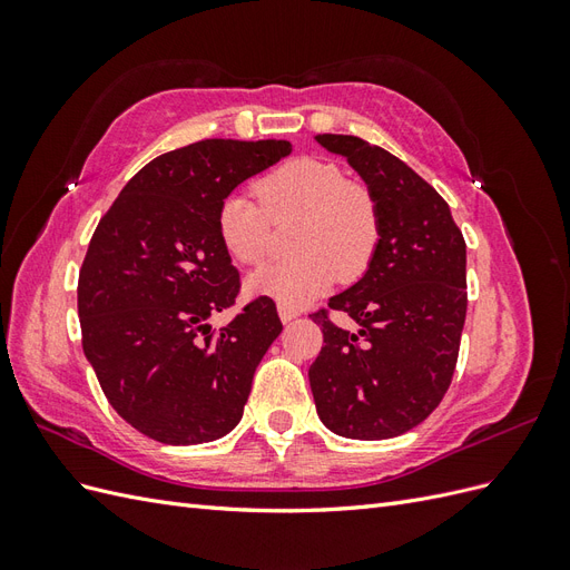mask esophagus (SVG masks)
<instances>
[{
    "label": "esophagus",
    "instance_id": "esophagus-1",
    "mask_svg": "<svg viewBox=\"0 0 570 570\" xmlns=\"http://www.w3.org/2000/svg\"><path fill=\"white\" fill-rule=\"evenodd\" d=\"M278 316H281V321H283V323H289L292 318H297V316H299V312H297V308H292V306L278 304Z\"/></svg>",
    "mask_w": 570,
    "mask_h": 570
}]
</instances>
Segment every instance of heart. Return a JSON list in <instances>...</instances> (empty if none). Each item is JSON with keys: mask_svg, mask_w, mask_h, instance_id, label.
<instances>
[{"mask_svg": "<svg viewBox=\"0 0 570 570\" xmlns=\"http://www.w3.org/2000/svg\"><path fill=\"white\" fill-rule=\"evenodd\" d=\"M258 202L235 189L220 202L218 237L233 262L258 266L271 247V218L302 216L295 233V258L271 264L249 275L247 292L302 308L337 278L356 281L381 243V212L371 189L347 180L327 159H292L256 183Z\"/></svg>", "mask_w": 570, "mask_h": 570, "instance_id": "b5f03b06", "label": "heart"}]
</instances>
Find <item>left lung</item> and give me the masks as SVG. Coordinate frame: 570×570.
Here are the masks:
<instances>
[{
  "mask_svg": "<svg viewBox=\"0 0 570 570\" xmlns=\"http://www.w3.org/2000/svg\"><path fill=\"white\" fill-rule=\"evenodd\" d=\"M366 183L381 243L366 273L314 314L325 347L308 368L318 419L335 435L387 440L423 423L450 390L465 321V243L446 204L416 170L354 135H316Z\"/></svg>",
  "mask_w": 570,
  "mask_h": 570,
  "instance_id": "obj_1",
  "label": "left lung"
}]
</instances>
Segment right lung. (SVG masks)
Masks as SVG:
<instances>
[{"instance_id":"right-lung-1","label":"right lung","mask_w":570,"mask_h":570,"mask_svg":"<svg viewBox=\"0 0 570 570\" xmlns=\"http://www.w3.org/2000/svg\"><path fill=\"white\" fill-rule=\"evenodd\" d=\"M289 151L287 140H202L166 151L99 220L78 278L82 352L118 416L151 440L212 442L243 419L254 371L283 323L258 297L212 331V314L239 292L218 209Z\"/></svg>"}]
</instances>
